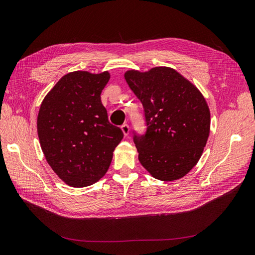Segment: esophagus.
<instances>
[{
	"label": "esophagus",
	"mask_w": 255,
	"mask_h": 255,
	"mask_svg": "<svg viewBox=\"0 0 255 255\" xmlns=\"http://www.w3.org/2000/svg\"><path fill=\"white\" fill-rule=\"evenodd\" d=\"M122 131H123V133H124V135H128L129 134V126H128V124H124V125H122Z\"/></svg>",
	"instance_id": "esophagus-1"
}]
</instances>
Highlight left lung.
I'll return each instance as SVG.
<instances>
[{
    "mask_svg": "<svg viewBox=\"0 0 255 255\" xmlns=\"http://www.w3.org/2000/svg\"><path fill=\"white\" fill-rule=\"evenodd\" d=\"M125 80L144 109L146 132L134 133L139 161L160 181L183 178L210 133V111L198 88L168 67L129 70Z\"/></svg>",
    "mask_w": 255,
    "mask_h": 255,
    "instance_id": "left-lung-1",
    "label": "left lung"
}]
</instances>
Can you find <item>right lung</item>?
Masks as SVG:
<instances>
[{"label":"right lung","instance_id":"right-lung-1","mask_svg":"<svg viewBox=\"0 0 255 255\" xmlns=\"http://www.w3.org/2000/svg\"><path fill=\"white\" fill-rule=\"evenodd\" d=\"M108 71L65 74L44 98L37 134L48 165L65 184L85 187L107 173L124 133L108 120L101 93Z\"/></svg>","mask_w":255,"mask_h":255}]
</instances>
